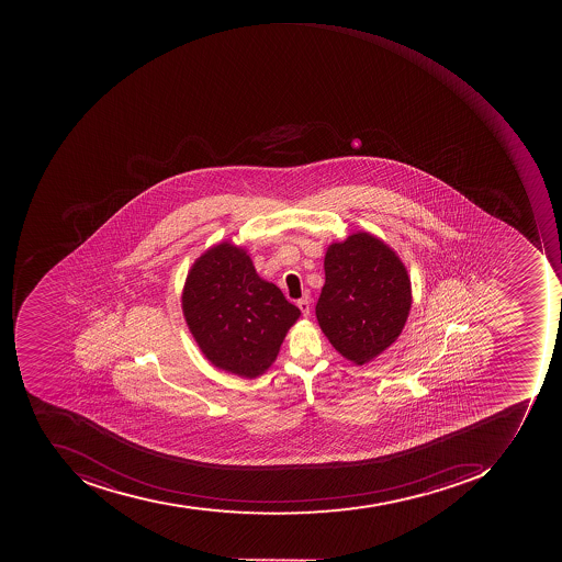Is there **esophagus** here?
I'll return each instance as SVG.
<instances>
[{"label":"esophagus","instance_id":"34e87169","mask_svg":"<svg viewBox=\"0 0 562 562\" xmlns=\"http://www.w3.org/2000/svg\"><path fill=\"white\" fill-rule=\"evenodd\" d=\"M297 307L301 308L302 316L308 317V314H311V304H308V301L302 299V301L297 302Z\"/></svg>","mask_w":562,"mask_h":562}]
</instances>
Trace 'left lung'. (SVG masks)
Returning <instances> with one entry per match:
<instances>
[{"instance_id":"1","label":"left lung","mask_w":562,"mask_h":562,"mask_svg":"<svg viewBox=\"0 0 562 562\" xmlns=\"http://www.w3.org/2000/svg\"><path fill=\"white\" fill-rule=\"evenodd\" d=\"M324 272L317 323L342 358L363 367L390 348L407 323V268L379 236L358 232L327 246Z\"/></svg>"}]
</instances>
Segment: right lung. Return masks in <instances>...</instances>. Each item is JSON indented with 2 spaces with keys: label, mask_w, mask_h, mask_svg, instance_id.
Segmentation results:
<instances>
[{
  "label": "right lung",
  "mask_w": 562,
  "mask_h": 562,
  "mask_svg": "<svg viewBox=\"0 0 562 562\" xmlns=\"http://www.w3.org/2000/svg\"><path fill=\"white\" fill-rule=\"evenodd\" d=\"M182 312L202 355L213 367L257 379L277 360L301 311L276 283L255 270L245 246L221 241L189 270Z\"/></svg>",
  "instance_id": "right-lung-1"
}]
</instances>
